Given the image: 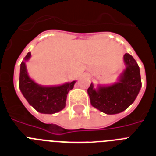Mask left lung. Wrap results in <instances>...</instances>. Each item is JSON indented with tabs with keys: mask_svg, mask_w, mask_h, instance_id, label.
<instances>
[{
	"mask_svg": "<svg viewBox=\"0 0 156 156\" xmlns=\"http://www.w3.org/2000/svg\"><path fill=\"white\" fill-rule=\"evenodd\" d=\"M126 68L119 77L117 82L111 85L91 83L87 90L90 103L94 107L107 115H115L128 108L137 97L142 87L140 67L131 54L123 56Z\"/></svg>",
	"mask_w": 156,
	"mask_h": 156,
	"instance_id": "1",
	"label": "left lung"
}]
</instances>
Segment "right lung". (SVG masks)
Listing matches in <instances>:
<instances>
[{"instance_id": "1", "label": "right lung", "mask_w": 156, "mask_h": 156, "mask_svg": "<svg viewBox=\"0 0 156 156\" xmlns=\"http://www.w3.org/2000/svg\"><path fill=\"white\" fill-rule=\"evenodd\" d=\"M31 57L29 52L21 63L19 87L20 90L37 111L42 114H54L65 108L66 97L74 88L76 81L66 82L59 86H41L34 82L28 74L25 62Z\"/></svg>"}]
</instances>
